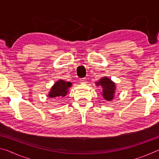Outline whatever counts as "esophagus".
<instances>
[{"instance_id": "obj_1", "label": "esophagus", "mask_w": 159, "mask_h": 159, "mask_svg": "<svg viewBox=\"0 0 159 159\" xmlns=\"http://www.w3.org/2000/svg\"><path fill=\"white\" fill-rule=\"evenodd\" d=\"M80 83H81V84L85 85V84H87L88 81H87V80H86L85 79H80Z\"/></svg>"}]
</instances>
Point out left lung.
<instances>
[{"instance_id": "obj_1", "label": "left lung", "mask_w": 159, "mask_h": 159, "mask_svg": "<svg viewBox=\"0 0 159 159\" xmlns=\"http://www.w3.org/2000/svg\"><path fill=\"white\" fill-rule=\"evenodd\" d=\"M95 84L97 86L100 85L102 88L101 95L103 96L104 99L108 102H111L114 99L116 85L113 80L109 79L108 77L104 76L101 78L99 81L95 83Z\"/></svg>"}]
</instances>
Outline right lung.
I'll return each instance as SVG.
<instances>
[{
	"label": "right lung",
	"instance_id": "obj_1",
	"mask_svg": "<svg viewBox=\"0 0 159 159\" xmlns=\"http://www.w3.org/2000/svg\"><path fill=\"white\" fill-rule=\"evenodd\" d=\"M71 86V82L65 81L62 79L58 80L51 87L48 97L49 98H60V97L66 96Z\"/></svg>",
	"mask_w": 159,
	"mask_h": 159
}]
</instances>
